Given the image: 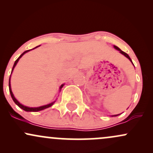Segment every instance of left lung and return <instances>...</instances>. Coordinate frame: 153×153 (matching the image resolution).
<instances>
[{
  "instance_id": "obj_1",
  "label": "left lung",
  "mask_w": 153,
  "mask_h": 153,
  "mask_svg": "<svg viewBox=\"0 0 153 153\" xmlns=\"http://www.w3.org/2000/svg\"><path fill=\"white\" fill-rule=\"evenodd\" d=\"M114 48L116 49V50H119V52H120V53H121V54H123V55H124V56H125V57H127V58H128V59H129V60H130V61H131V58H130V57H129V55H128V54H127V53H126V52H123V51H122V50H120V49H119L118 47L115 46V45H114ZM132 64H133V63H132ZM133 65H134V64H133ZM118 115H119V114H117V115H114V116H112V117H117V116H118Z\"/></svg>"
}]
</instances>
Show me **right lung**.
I'll use <instances>...</instances> for the list:
<instances>
[{"mask_svg": "<svg viewBox=\"0 0 153 153\" xmlns=\"http://www.w3.org/2000/svg\"><path fill=\"white\" fill-rule=\"evenodd\" d=\"M39 46H40V45H39ZM39 46H37V47H39ZM36 47H34V49L36 48ZM34 49H31V50H34ZM26 50V51H25V52H23V53H22V54H21L20 56H19V58L17 59L15 61V62H14V65H13V68H12L11 73H12V72H13V69H14L15 66L16 65L17 62H19V59H20L21 57H22V56L24 55V54L26 53V52H29V51H30V50ZM10 78H9V91H10V96H11V98H12V99H13V101H14L16 104L17 106H18L20 107L21 108H22L23 110L26 111H34V112H35V111H42V110H44V109H45V108H49V107L52 106V105L54 104V103L55 102V101H54V102H52V103H49V104L45 105V106H39V107H28V106H24V105H22V103H19V101H17V100H16V98L14 97V96H13V93H12V91H11V88H10ZM63 85H64V84H62V85H61L60 88H59V89H60V90H61V88H62L63 87Z\"/></svg>", "mask_w": 153, "mask_h": 153, "instance_id": "obj_1", "label": "right lung"}]
</instances>
